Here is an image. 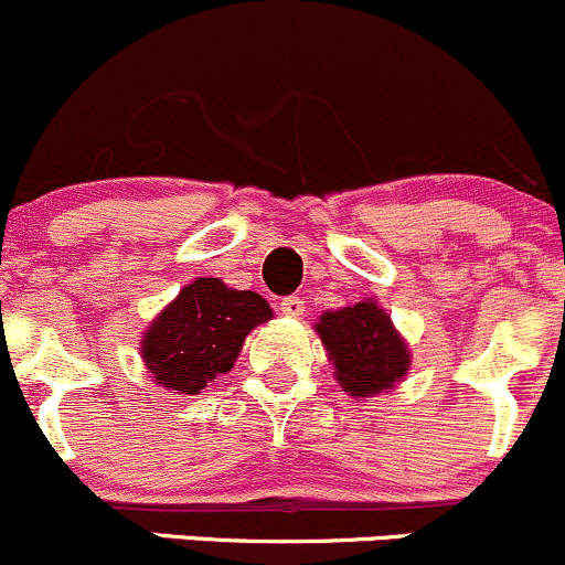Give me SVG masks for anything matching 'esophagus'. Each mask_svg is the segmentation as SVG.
Listing matches in <instances>:
<instances>
[{"instance_id": "34e87169", "label": "esophagus", "mask_w": 565, "mask_h": 565, "mask_svg": "<svg viewBox=\"0 0 565 565\" xmlns=\"http://www.w3.org/2000/svg\"><path fill=\"white\" fill-rule=\"evenodd\" d=\"M281 311L284 313H287V316H295V319H297V316H302V311H306V302H302L300 300V297H284V300H281Z\"/></svg>"}]
</instances>
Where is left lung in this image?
<instances>
[{"label":"left lung","instance_id":"obj_1","mask_svg":"<svg viewBox=\"0 0 565 565\" xmlns=\"http://www.w3.org/2000/svg\"><path fill=\"white\" fill-rule=\"evenodd\" d=\"M316 332L334 367V381L356 399L388 392L411 370L407 343L375 300L321 313Z\"/></svg>","mask_w":565,"mask_h":565}]
</instances>
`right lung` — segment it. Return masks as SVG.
I'll list each match as a JSON object with an SVG mask.
<instances>
[{
  "label": "right lung",
  "instance_id": "add662e5",
  "mask_svg": "<svg viewBox=\"0 0 565 565\" xmlns=\"http://www.w3.org/2000/svg\"><path fill=\"white\" fill-rule=\"evenodd\" d=\"M273 319L265 297L220 278H195L169 302L141 338V359L154 383L173 394H198L231 373L246 334Z\"/></svg>",
  "mask_w": 565,
  "mask_h": 565
}]
</instances>
